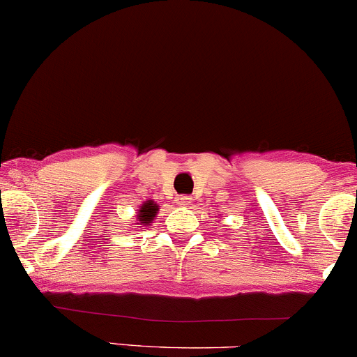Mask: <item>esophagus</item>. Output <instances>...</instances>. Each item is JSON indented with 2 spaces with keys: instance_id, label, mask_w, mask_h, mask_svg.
Listing matches in <instances>:
<instances>
[{
  "instance_id": "obj_1",
  "label": "esophagus",
  "mask_w": 357,
  "mask_h": 357,
  "mask_svg": "<svg viewBox=\"0 0 357 357\" xmlns=\"http://www.w3.org/2000/svg\"><path fill=\"white\" fill-rule=\"evenodd\" d=\"M190 202H191V198L188 195H181L176 198V203L181 204V206H186V204H190Z\"/></svg>"
}]
</instances>
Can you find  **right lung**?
I'll use <instances>...</instances> for the list:
<instances>
[{"label": "right lung", "mask_w": 357, "mask_h": 357, "mask_svg": "<svg viewBox=\"0 0 357 357\" xmlns=\"http://www.w3.org/2000/svg\"><path fill=\"white\" fill-rule=\"evenodd\" d=\"M158 210H159L158 204L149 199V202H146L141 206V210H139L137 220L141 221V225H144V227H146V223H151V221L154 220V216H155V213H158Z\"/></svg>", "instance_id": "right-lung-1"}]
</instances>
